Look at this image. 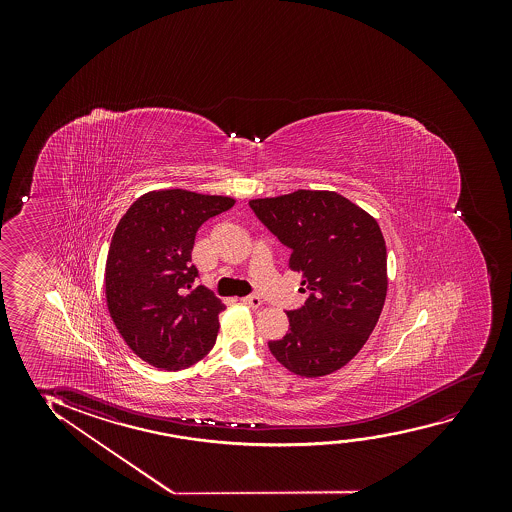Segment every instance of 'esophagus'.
Listing matches in <instances>:
<instances>
[{"instance_id":"34e87169","label":"esophagus","mask_w":512,"mask_h":512,"mask_svg":"<svg viewBox=\"0 0 512 512\" xmlns=\"http://www.w3.org/2000/svg\"><path fill=\"white\" fill-rule=\"evenodd\" d=\"M241 302H243V304H246V306H250V308L253 309L260 308V304H262V301H260V297H257V295H246V297H243V299H241Z\"/></svg>"}]
</instances>
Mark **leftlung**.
I'll list each match as a JSON object with an SVG mask.
<instances>
[{
  "label": "left lung",
  "instance_id": "8db88e82",
  "mask_svg": "<svg viewBox=\"0 0 512 512\" xmlns=\"http://www.w3.org/2000/svg\"><path fill=\"white\" fill-rule=\"evenodd\" d=\"M260 222L290 248L304 306L287 311V334L267 346L288 371L318 378L341 369L371 336L385 304L386 245L378 222L329 190L252 199Z\"/></svg>",
  "mask_w": 512,
  "mask_h": 512
}]
</instances>
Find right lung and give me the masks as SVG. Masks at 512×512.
I'll list each match as a JSON object with an SVG mask.
<instances>
[{
    "mask_svg": "<svg viewBox=\"0 0 512 512\" xmlns=\"http://www.w3.org/2000/svg\"><path fill=\"white\" fill-rule=\"evenodd\" d=\"M232 206L231 197L154 190L131 204L113 232L108 311L127 346L157 369H187L217 341L225 306L208 288L194 287L199 274L190 253L199 227Z\"/></svg>",
    "mask_w": 512,
    "mask_h": 512,
    "instance_id": "right-lung-1",
    "label": "right lung"
}]
</instances>
